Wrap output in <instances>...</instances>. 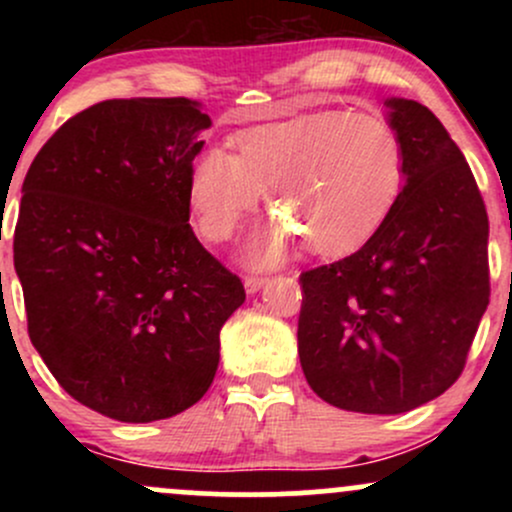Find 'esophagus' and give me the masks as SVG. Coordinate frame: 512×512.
Listing matches in <instances>:
<instances>
[{
	"instance_id": "1",
	"label": "esophagus",
	"mask_w": 512,
	"mask_h": 512,
	"mask_svg": "<svg viewBox=\"0 0 512 512\" xmlns=\"http://www.w3.org/2000/svg\"><path fill=\"white\" fill-rule=\"evenodd\" d=\"M264 284H267V279H264V276H245V281H243L245 293H257Z\"/></svg>"
}]
</instances>
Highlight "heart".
<instances>
[{
    "label": "heart",
    "mask_w": 512,
    "mask_h": 512,
    "mask_svg": "<svg viewBox=\"0 0 512 512\" xmlns=\"http://www.w3.org/2000/svg\"><path fill=\"white\" fill-rule=\"evenodd\" d=\"M402 180V142L385 117L320 110L250 129L236 154L211 146L192 163L187 192L204 238H231L269 192V207L279 209L305 248L337 257L383 226ZM291 238L284 223H269L252 238L248 257L272 264Z\"/></svg>",
    "instance_id": "obj_1"
}]
</instances>
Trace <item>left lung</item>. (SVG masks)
Masks as SVG:
<instances>
[{
  "label": "left lung",
  "mask_w": 512,
  "mask_h": 512,
  "mask_svg": "<svg viewBox=\"0 0 512 512\" xmlns=\"http://www.w3.org/2000/svg\"><path fill=\"white\" fill-rule=\"evenodd\" d=\"M404 187L344 260L301 274L298 356L332 407L402 414L460 378L489 305V216L472 170L426 105L390 98Z\"/></svg>",
  "instance_id": "8db88e82"
}]
</instances>
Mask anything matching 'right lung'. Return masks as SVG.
I'll return each instance as SVG.
<instances>
[{
  "label": "right lung",
  "mask_w": 512,
  "mask_h": 512,
  "mask_svg": "<svg viewBox=\"0 0 512 512\" xmlns=\"http://www.w3.org/2000/svg\"><path fill=\"white\" fill-rule=\"evenodd\" d=\"M211 127L190 98L81 110L23 180L14 267L28 337L84 407L125 424L204 397L245 289L190 226V168Z\"/></svg>",
  "instance_id": "add662e5"
}]
</instances>
